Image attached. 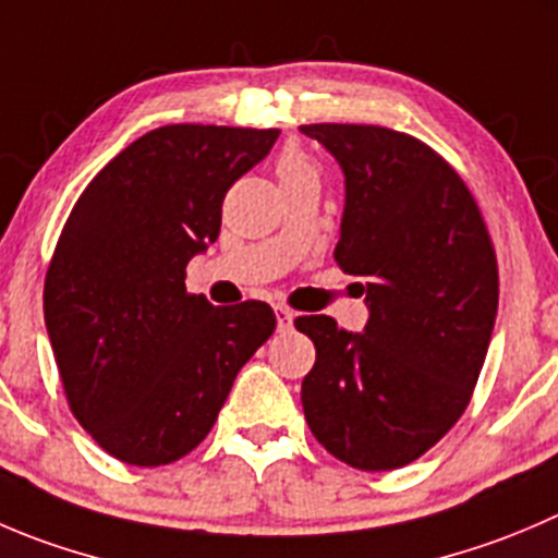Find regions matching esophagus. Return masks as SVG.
<instances>
[{"mask_svg":"<svg viewBox=\"0 0 558 558\" xmlns=\"http://www.w3.org/2000/svg\"><path fill=\"white\" fill-rule=\"evenodd\" d=\"M275 318H278V329H280V332H289L291 324H294V313H291L289 307H283V305L275 307Z\"/></svg>","mask_w":558,"mask_h":558,"instance_id":"esophagus-1","label":"esophagus"}]
</instances>
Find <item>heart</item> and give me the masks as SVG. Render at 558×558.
<instances>
[{
    "instance_id": "b5f03b06",
    "label": "heart",
    "mask_w": 558,
    "mask_h": 558,
    "mask_svg": "<svg viewBox=\"0 0 558 558\" xmlns=\"http://www.w3.org/2000/svg\"><path fill=\"white\" fill-rule=\"evenodd\" d=\"M275 171H278V180L280 185H291V182H300V180H318V171L316 166L311 163V158H305L302 153H283L275 163Z\"/></svg>"
}]
</instances>
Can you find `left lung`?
Instances as JSON below:
<instances>
[{
	"label": "left lung",
	"instance_id": "obj_1",
	"mask_svg": "<svg viewBox=\"0 0 558 558\" xmlns=\"http://www.w3.org/2000/svg\"><path fill=\"white\" fill-rule=\"evenodd\" d=\"M343 169L335 262L365 294L362 332L329 316L294 327L316 345L302 378L313 436L338 461L389 472L466 411L499 307V269L466 182L428 144L378 124H302Z\"/></svg>",
	"mask_w": 558,
	"mask_h": 558
}]
</instances>
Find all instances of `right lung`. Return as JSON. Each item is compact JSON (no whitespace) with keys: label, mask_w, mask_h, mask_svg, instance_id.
<instances>
[{"label":"right lung","mask_w":558,"mask_h":558,"mask_svg":"<svg viewBox=\"0 0 558 558\" xmlns=\"http://www.w3.org/2000/svg\"><path fill=\"white\" fill-rule=\"evenodd\" d=\"M280 130L166 124L75 202L43 313L81 428L130 466H166L213 430L240 367L275 332L267 302L215 307L185 267L220 234L229 187Z\"/></svg>","instance_id":"add662e5"}]
</instances>
